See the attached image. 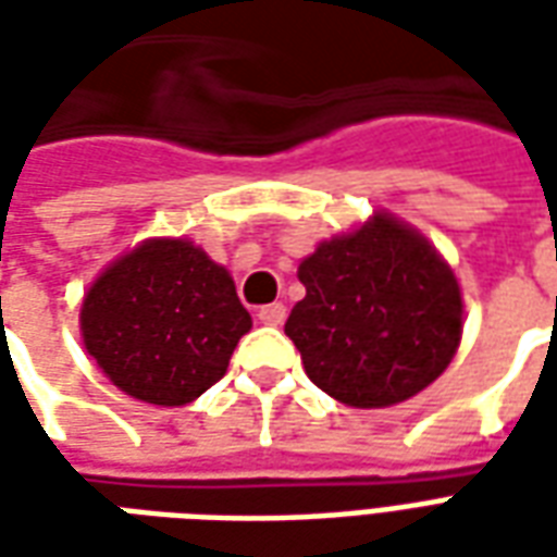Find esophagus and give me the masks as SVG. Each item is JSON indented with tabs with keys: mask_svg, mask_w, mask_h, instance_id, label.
<instances>
[{
	"mask_svg": "<svg viewBox=\"0 0 557 557\" xmlns=\"http://www.w3.org/2000/svg\"><path fill=\"white\" fill-rule=\"evenodd\" d=\"M259 322H262V325H283V322H286V307H283V304H268V307H262V310H259Z\"/></svg>",
	"mask_w": 557,
	"mask_h": 557,
	"instance_id": "esophagus-1",
	"label": "esophagus"
}]
</instances>
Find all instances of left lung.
Segmentation results:
<instances>
[{
    "label": "left lung",
    "instance_id": "8db88e82",
    "mask_svg": "<svg viewBox=\"0 0 557 557\" xmlns=\"http://www.w3.org/2000/svg\"><path fill=\"white\" fill-rule=\"evenodd\" d=\"M301 301L286 337L327 397L385 409L432 385L462 337L454 271L418 230L379 211L298 265Z\"/></svg>",
    "mask_w": 557,
    "mask_h": 557
}]
</instances>
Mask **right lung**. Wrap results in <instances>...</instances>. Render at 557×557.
<instances>
[{"mask_svg":"<svg viewBox=\"0 0 557 557\" xmlns=\"http://www.w3.org/2000/svg\"><path fill=\"white\" fill-rule=\"evenodd\" d=\"M253 319L230 271L187 238H148L83 298L86 351L127 397L187 406L223 379Z\"/></svg>","mask_w":557,"mask_h":557,"instance_id":"1","label":"right lung"}]
</instances>
